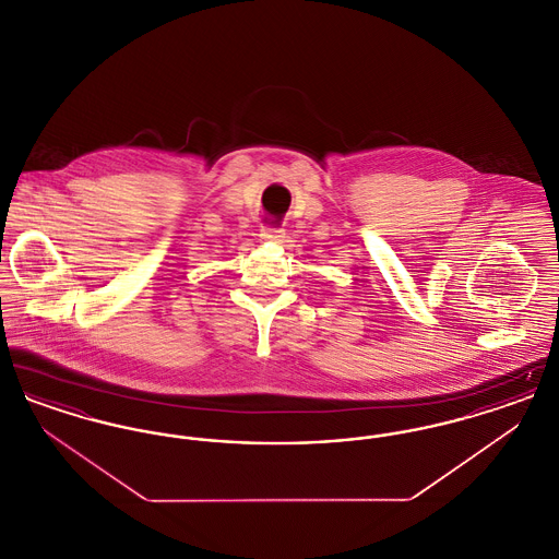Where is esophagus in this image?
Segmentation results:
<instances>
[{"label": "esophagus", "instance_id": "obj_1", "mask_svg": "<svg viewBox=\"0 0 559 559\" xmlns=\"http://www.w3.org/2000/svg\"><path fill=\"white\" fill-rule=\"evenodd\" d=\"M262 239L266 240V242H283L285 230H281V228H264L262 230Z\"/></svg>", "mask_w": 559, "mask_h": 559}]
</instances>
